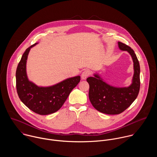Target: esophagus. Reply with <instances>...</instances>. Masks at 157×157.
<instances>
[{
  "mask_svg": "<svg viewBox=\"0 0 157 157\" xmlns=\"http://www.w3.org/2000/svg\"><path fill=\"white\" fill-rule=\"evenodd\" d=\"M90 75V71H89L88 70H84L81 75V78L82 79H86V78Z\"/></svg>",
  "mask_w": 157,
  "mask_h": 157,
  "instance_id": "1",
  "label": "esophagus"
}]
</instances>
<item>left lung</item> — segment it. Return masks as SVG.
I'll list each match as a JSON object with an SVG mask.
<instances>
[{
    "label": "left lung",
    "instance_id": "obj_1",
    "mask_svg": "<svg viewBox=\"0 0 157 157\" xmlns=\"http://www.w3.org/2000/svg\"><path fill=\"white\" fill-rule=\"evenodd\" d=\"M121 50L127 51L132 58L134 74L132 82L128 87H116L110 86L98 74L89 77L86 81L89 84V98L93 107L106 114H119L127 109L137 98L140 86V64L134 51L127 44L119 41Z\"/></svg>",
    "mask_w": 157,
    "mask_h": 157
}]
</instances>
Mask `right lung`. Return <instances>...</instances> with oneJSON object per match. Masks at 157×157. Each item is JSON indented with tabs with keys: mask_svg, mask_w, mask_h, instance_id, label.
Instances as JSON below:
<instances>
[{
	"mask_svg": "<svg viewBox=\"0 0 157 157\" xmlns=\"http://www.w3.org/2000/svg\"><path fill=\"white\" fill-rule=\"evenodd\" d=\"M29 47L21 56L16 71V87L21 101L34 113L48 115L58 111L73 89L79 82L81 77L66 79L49 87H39L27 78L26 64L28 55L33 47Z\"/></svg>",
	"mask_w": 157,
	"mask_h": 157,
	"instance_id": "obj_1",
	"label": "right lung"
}]
</instances>
